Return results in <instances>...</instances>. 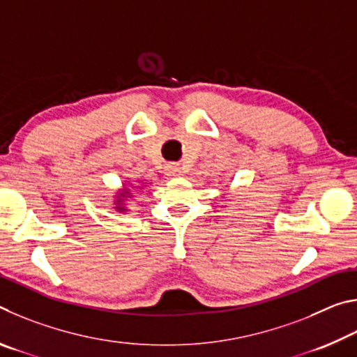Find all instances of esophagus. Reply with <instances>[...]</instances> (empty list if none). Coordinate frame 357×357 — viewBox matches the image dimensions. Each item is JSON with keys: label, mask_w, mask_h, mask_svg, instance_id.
<instances>
[{"label": "esophagus", "mask_w": 357, "mask_h": 357, "mask_svg": "<svg viewBox=\"0 0 357 357\" xmlns=\"http://www.w3.org/2000/svg\"><path fill=\"white\" fill-rule=\"evenodd\" d=\"M167 174H168V176H178V174H181V168L176 164H168L167 165Z\"/></svg>", "instance_id": "obj_1"}]
</instances>
